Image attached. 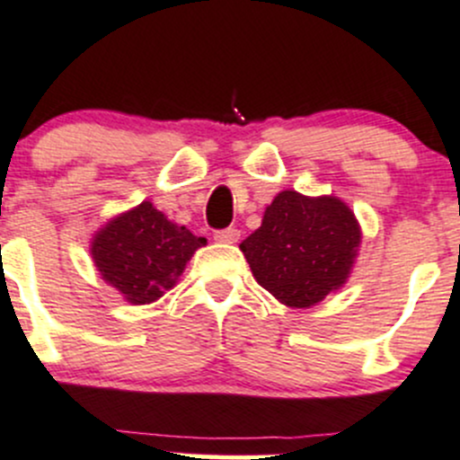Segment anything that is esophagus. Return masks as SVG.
<instances>
[{"instance_id":"1","label":"esophagus","mask_w":460,"mask_h":460,"mask_svg":"<svg viewBox=\"0 0 460 460\" xmlns=\"http://www.w3.org/2000/svg\"><path fill=\"white\" fill-rule=\"evenodd\" d=\"M241 236V232L236 228H226V230H217L215 232V241H219V243H236Z\"/></svg>"}]
</instances>
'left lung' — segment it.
Instances as JSON below:
<instances>
[{
	"instance_id": "8db88e82",
	"label": "left lung",
	"mask_w": 460,
	"mask_h": 460,
	"mask_svg": "<svg viewBox=\"0 0 460 460\" xmlns=\"http://www.w3.org/2000/svg\"><path fill=\"white\" fill-rule=\"evenodd\" d=\"M360 239L356 215L338 197L284 190L239 248L272 297L290 308H311L347 284Z\"/></svg>"
}]
</instances>
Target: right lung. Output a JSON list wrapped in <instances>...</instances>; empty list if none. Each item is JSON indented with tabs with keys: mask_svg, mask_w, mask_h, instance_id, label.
Segmentation results:
<instances>
[{
	"mask_svg": "<svg viewBox=\"0 0 460 460\" xmlns=\"http://www.w3.org/2000/svg\"><path fill=\"white\" fill-rule=\"evenodd\" d=\"M206 243L203 236H194L143 201L95 232L91 257L102 279L140 306L174 288L185 263Z\"/></svg>",
	"mask_w": 460,
	"mask_h": 460,
	"instance_id": "add662e5",
	"label": "right lung"
}]
</instances>
